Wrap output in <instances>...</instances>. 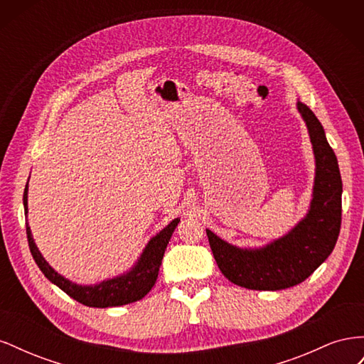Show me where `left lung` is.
<instances>
[{"label": "left lung", "instance_id": "1", "mask_svg": "<svg viewBox=\"0 0 364 364\" xmlns=\"http://www.w3.org/2000/svg\"><path fill=\"white\" fill-rule=\"evenodd\" d=\"M316 156V181L310 211L285 237L259 250L228 245L211 230L206 235L218 269L250 290H282L301 284L333 252L341 225V176L336 153L321 121L305 103H297Z\"/></svg>", "mask_w": 364, "mask_h": 364}]
</instances>
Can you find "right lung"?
I'll use <instances>...</instances> for the list:
<instances>
[{
    "label": "right lung",
    "instance_id": "right-lung-1",
    "mask_svg": "<svg viewBox=\"0 0 364 364\" xmlns=\"http://www.w3.org/2000/svg\"><path fill=\"white\" fill-rule=\"evenodd\" d=\"M24 213L27 214V186L24 190ZM178 223L179 218H174L167 228L162 229L156 237H153L149 241V245L146 250L142 252L138 264L127 274L105 281L98 285H90V287H86V285H77L68 281L67 278L60 277L58 272H54L48 266V262L43 259L35 245V241H33L28 223H26V229L33 259L36 261L41 272L46 274L53 284H56L59 289H62L68 296H71L73 299L86 306L106 308L139 301L151 290L158 278L164 252L167 249L168 241Z\"/></svg>",
    "mask_w": 364,
    "mask_h": 364
}]
</instances>
